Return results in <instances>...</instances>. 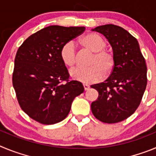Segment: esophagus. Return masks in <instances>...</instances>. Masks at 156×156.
<instances>
[{
    "mask_svg": "<svg viewBox=\"0 0 156 156\" xmlns=\"http://www.w3.org/2000/svg\"><path fill=\"white\" fill-rule=\"evenodd\" d=\"M83 88H84L85 90H88V89L90 88V86H89V85H87V84H83Z\"/></svg>",
    "mask_w": 156,
    "mask_h": 156,
    "instance_id": "1",
    "label": "esophagus"
}]
</instances>
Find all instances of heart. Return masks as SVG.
Wrapping results in <instances>:
<instances>
[{"label": "heart", "instance_id": "obj_1", "mask_svg": "<svg viewBox=\"0 0 156 156\" xmlns=\"http://www.w3.org/2000/svg\"><path fill=\"white\" fill-rule=\"evenodd\" d=\"M81 45L94 52L88 68H78L72 70L70 75L74 80L83 83L98 82L104 76L111 73L115 65L113 54L105 49L106 42L102 37L96 34H88L80 41ZM62 62L69 68L74 67L76 62L75 45L69 41L65 44L60 50Z\"/></svg>", "mask_w": 156, "mask_h": 156}]
</instances>
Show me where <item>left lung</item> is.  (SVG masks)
<instances>
[{"mask_svg": "<svg viewBox=\"0 0 156 156\" xmlns=\"http://www.w3.org/2000/svg\"><path fill=\"white\" fill-rule=\"evenodd\" d=\"M107 38L113 51L115 65L105 82L91 85L98 98L91 111L98 120L115 123L127 119L138 108L147 86V66L137 39L115 25L93 29Z\"/></svg>", "mask_w": 156, "mask_h": 156, "instance_id": "left-lung-1", "label": "left lung"}]
</instances>
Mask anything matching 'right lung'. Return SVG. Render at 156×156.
Here are the masks:
<instances>
[{
	"label": "right lung",
	"instance_id": "add662e5",
	"mask_svg": "<svg viewBox=\"0 0 156 156\" xmlns=\"http://www.w3.org/2000/svg\"><path fill=\"white\" fill-rule=\"evenodd\" d=\"M84 30L50 26L30 36L18 49L12 83L21 108L37 122L62 121L73 99L84 90L82 83L70 80L60 58L62 47Z\"/></svg>",
	"mask_w": 156,
	"mask_h": 156
}]
</instances>
